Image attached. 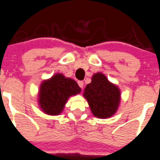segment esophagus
I'll list each match as a JSON object with an SVG mask.
<instances>
[{
	"instance_id": "34e87169",
	"label": "esophagus",
	"mask_w": 160,
	"mask_h": 160,
	"mask_svg": "<svg viewBox=\"0 0 160 160\" xmlns=\"http://www.w3.org/2000/svg\"><path fill=\"white\" fill-rule=\"evenodd\" d=\"M78 86L81 88H83L84 82H82V81H78Z\"/></svg>"
}]
</instances>
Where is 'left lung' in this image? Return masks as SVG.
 <instances>
[{
    "label": "left lung",
    "instance_id": "left-lung-1",
    "mask_svg": "<svg viewBox=\"0 0 160 160\" xmlns=\"http://www.w3.org/2000/svg\"><path fill=\"white\" fill-rule=\"evenodd\" d=\"M92 112L98 118H107L115 114L121 100V92L101 73L94 74L92 82L84 92Z\"/></svg>",
    "mask_w": 160,
    "mask_h": 160
}]
</instances>
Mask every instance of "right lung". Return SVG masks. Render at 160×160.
I'll use <instances>...</instances> for the list:
<instances>
[{
	"mask_svg": "<svg viewBox=\"0 0 160 160\" xmlns=\"http://www.w3.org/2000/svg\"><path fill=\"white\" fill-rule=\"evenodd\" d=\"M81 88L75 81L56 74L40 86L39 104L46 114L58 115L63 110L68 98L79 93Z\"/></svg>",
	"mask_w": 160,
	"mask_h": 160,
	"instance_id": "add662e5",
	"label": "right lung"
}]
</instances>
